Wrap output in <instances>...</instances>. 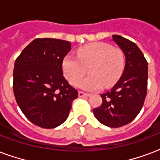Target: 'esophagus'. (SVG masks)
<instances>
[{
    "label": "esophagus",
    "mask_w": 160,
    "mask_h": 160,
    "mask_svg": "<svg viewBox=\"0 0 160 160\" xmlns=\"http://www.w3.org/2000/svg\"><path fill=\"white\" fill-rule=\"evenodd\" d=\"M90 94L89 93H85L82 92V91H80L79 92V97H88V96H90Z\"/></svg>",
    "instance_id": "1"
}]
</instances>
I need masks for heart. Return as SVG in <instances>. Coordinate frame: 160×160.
I'll return each mask as SVG.
<instances>
[{
    "label": "heart",
    "mask_w": 160,
    "mask_h": 160,
    "mask_svg": "<svg viewBox=\"0 0 160 160\" xmlns=\"http://www.w3.org/2000/svg\"><path fill=\"white\" fill-rule=\"evenodd\" d=\"M77 58L66 55L63 59L62 70L65 78L76 85L85 75L89 77L79 86L85 90H95L101 86L110 87L118 81L125 66V55L121 49L112 47L105 42H94L81 46L76 51Z\"/></svg>",
    "instance_id": "b5f03b06"
}]
</instances>
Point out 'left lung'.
<instances>
[{"label":"left lung","mask_w":160,"mask_h":160,"mask_svg":"<svg viewBox=\"0 0 160 160\" xmlns=\"http://www.w3.org/2000/svg\"><path fill=\"white\" fill-rule=\"evenodd\" d=\"M112 36L124 53L125 67L111 90L100 95L102 103L93 109V113L101 124L119 128L134 120L144 105L148 85V62L136 44L120 36Z\"/></svg>","instance_id":"left-lung-1"}]
</instances>
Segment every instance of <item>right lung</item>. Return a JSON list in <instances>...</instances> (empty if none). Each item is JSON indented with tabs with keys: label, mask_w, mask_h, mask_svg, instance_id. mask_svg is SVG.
Returning a JSON list of instances; mask_svg holds the SVG:
<instances>
[{
	"label": "right lung",
	"mask_w": 160,
	"mask_h": 160,
	"mask_svg": "<svg viewBox=\"0 0 160 160\" xmlns=\"http://www.w3.org/2000/svg\"><path fill=\"white\" fill-rule=\"evenodd\" d=\"M71 49L69 41L38 38L16 58L13 91L17 105L37 126L52 129L65 121L78 91L69 85L62 61Z\"/></svg>",
	"instance_id": "right-lung-1"
}]
</instances>
